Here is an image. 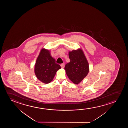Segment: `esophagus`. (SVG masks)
<instances>
[{
    "mask_svg": "<svg viewBox=\"0 0 128 128\" xmlns=\"http://www.w3.org/2000/svg\"><path fill=\"white\" fill-rule=\"evenodd\" d=\"M61 67L62 68H64V67H65V64H64V63H62V64H61Z\"/></svg>",
    "mask_w": 128,
    "mask_h": 128,
    "instance_id": "esophagus-1",
    "label": "esophagus"
}]
</instances>
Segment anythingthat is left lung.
Listing matches in <instances>:
<instances>
[{"label": "left lung", "instance_id": "obj_1", "mask_svg": "<svg viewBox=\"0 0 128 128\" xmlns=\"http://www.w3.org/2000/svg\"><path fill=\"white\" fill-rule=\"evenodd\" d=\"M68 57L70 61L65 66L66 72L72 82L79 84L88 75L89 71V63L80 48L70 51Z\"/></svg>", "mask_w": 128, "mask_h": 128}]
</instances>
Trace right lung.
Instances as JSON below:
<instances>
[{
    "mask_svg": "<svg viewBox=\"0 0 128 128\" xmlns=\"http://www.w3.org/2000/svg\"><path fill=\"white\" fill-rule=\"evenodd\" d=\"M61 68L51 56L49 50L41 49L34 66L35 75L39 80L46 84L51 82L57 71Z\"/></svg>",
    "mask_w": 128,
    "mask_h": 128,
    "instance_id": "right-lung-1",
    "label": "right lung"
}]
</instances>
